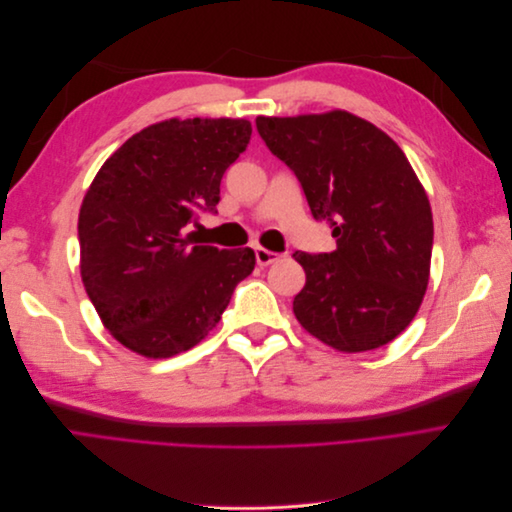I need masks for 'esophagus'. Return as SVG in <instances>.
I'll return each instance as SVG.
<instances>
[{
    "label": "esophagus",
    "mask_w": 512,
    "mask_h": 512,
    "mask_svg": "<svg viewBox=\"0 0 512 512\" xmlns=\"http://www.w3.org/2000/svg\"><path fill=\"white\" fill-rule=\"evenodd\" d=\"M256 262L260 267H267V265H271V262H275V260H280V254H275V252H271V250H265V247H256Z\"/></svg>",
    "instance_id": "obj_1"
}]
</instances>
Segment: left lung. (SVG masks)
<instances>
[{"label": "left lung", "mask_w": 512, "mask_h": 512, "mask_svg": "<svg viewBox=\"0 0 512 512\" xmlns=\"http://www.w3.org/2000/svg\"><path fill=\"white\" fill-rule=\"evenodd\" d=\"M256 128L337 241L331 254H292L305 271L292 301L301 327L342 352L393 342L421 307L433 245L429 198L404 151L346 111L258 117Z\"/></svg>", "instance_id": "8db88e82"}]
</instances>
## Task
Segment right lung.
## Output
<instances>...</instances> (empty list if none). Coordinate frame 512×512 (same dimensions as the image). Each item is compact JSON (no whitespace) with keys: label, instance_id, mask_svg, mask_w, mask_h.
<instances>
[{"label":"right lung","instance_id":"1","mask_svg":"<svg viewBox=\"0 0 512 512\" xmlns=\"http://www.w3.org/2000/svg\"><path fill=\"white\" fill-rule=\"evenodd\" d=\"M250 136L245 119L153 123L89 185L79 213L81 277L108 333L132 352L168 359L190 350L254 271L250 247L218 250L192 230L200 213H218L222 177Z\"/></svg>","mask_w":512,"mask_h":512}]
</instances>
